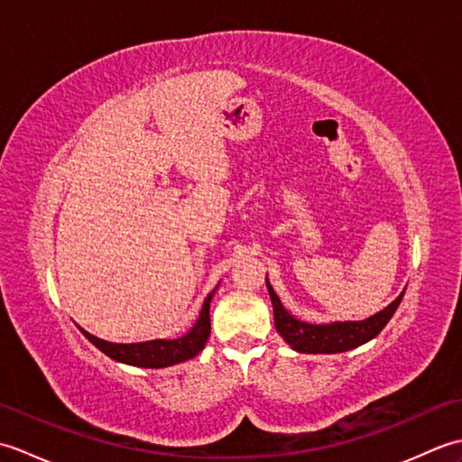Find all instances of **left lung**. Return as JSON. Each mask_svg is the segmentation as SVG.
I'll list each match as a JSON object with an SVG mask.
<instances>
[{"mask_svg": "<svg viewBox=\"0 0 462 462\" xmlns=\"http://www.w3.org/2000/svg\"><path fill=\"white\" fill-rule=\"evenodd\" d=\"M270 291L272 308H273V323L280 336L286 339L290 346L300 353H341L353 347H359L363 343L373 339L377 333L387 326V321L393 318L395 310L399 308L403 293L389 306L363 321H336L329 326H316V323L300 321L283 310L276 291L266 280Z\"/></svg>", "mask_w": 462, "mask_h": 462, "instance_id": "obj_1", "label": "left lung"}]
</instances>
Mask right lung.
Masks as SVG:
<instances>
[{"label":"right lung","mask_w":462,"mask_h":462,"mask_svg":"<svg viewBox=\"0 0 462 462\" xmlns=\"http://www.w3.org/2000/svg\"><path fill=\"white\" fill-rule=\"evenodd\" d=\"M216 291V290H214ZM214 291L208 293V298L204 300V306L200 311L199 321L194 323V328L186 333V336L179 339H154L144 343H111L91 336L89 331H85V337L89 339L93 346L99 347L105 356H109L115 361L129 363V365L136 367H169L182 363L186 359H192L202 351L204 343L210 337V300Z\"/></svg>","instance_id":"add662e5"}]
</instances>
